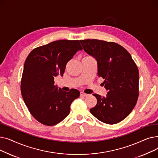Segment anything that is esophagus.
Returning a JSON list of instances; mask_svg holds the SVG:
<instances>
[{
	"mask_svg": "<svg viewBox=\"0 0 158 158\" xmlns=\"http://www.w3.org/2000/svg\"><path fill=\"white\" fill-rule=\"evenodd\" d=\"M80 96H81V97H87L88 95L86 94H85V93H83V92H81V94H80Z\"/></svg>",
	"mask_w": 158,
	"mask_h": 158,
	"instance_id": "obj_1",
	"label": "esophagus"
}]
</instances>
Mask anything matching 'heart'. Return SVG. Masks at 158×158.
<instances>
[{
	"label": "heart",
	"instance_id": "b5f03b06",
	"mask_svg": "<svg viewBox=\"0 0 158 158\" xmlns=\"http://www.w3.org/2000/svg\"><path fill=\"white\" fill-rule=\"evenodd\" d=\"M84 58H92V57H90V56H86V57H84Z\"/></svg>",
	"mask_w": 158,
	"mask_h": 158
}]
</instances>
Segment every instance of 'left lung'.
Instances as JSON below:
<instances>
[{"mask_svg": "<svg viewBox=\"0 0 158 158\" xmlns=\"http://www.w3.org/2000/svg\"><path fill=\"white\" fill-rule=\"evenodd\" d=\"M85 51L95 58L98 76L104 79L106 97L93 94L97 104L90 113L100 121L117 123L135 107L139 95V72L131 54L114 42L96 39L79 40Z\"/></svg>", "mask_w": 158, "mask_h": 158, "instance_id": "8db88e82", "label": "left lung"}]
</instances>
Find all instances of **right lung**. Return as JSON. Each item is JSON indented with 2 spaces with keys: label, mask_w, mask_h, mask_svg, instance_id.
Listing matches in <instances>:
<instances>
[{
  "label": "right lung",
  "mask_w": 158,
  "mask_h": 158,
  "mask_svg": "<svg viewBox=\"0 0 158 158\" xmlns=\"http://www.w3.org/2000/svg\"><path fill=\"white\" fill-rule=\"evenodd\" d=\"M82 49L79 40H61L33 49L25 61L21 80L23 101L32 116L45 126L64 119L80 92H69L54 85V77L63 76L66 64Z\"/></svg>",
  "instance_id": "1"
}]
</instances>
